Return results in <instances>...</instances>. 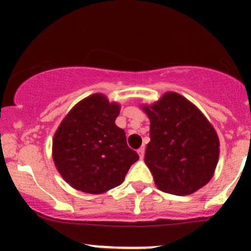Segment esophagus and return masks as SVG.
<instances>
[{
  "label": "esophagus",
  "instance_id": "34e87169",
  "mask_svg": "<svg viewBox=\"0 0 251 251\" xmlns=\"http://www.w3.org/2000/svg\"><path fill=\"white\" fill-rule=\"evenodd\" d=\"M137 153H138V155H140V158H141V159H143V158H144V148H143V147H141V148L138 149Z\"/></svg>",
  "mask_w": 251,
  "mask_h": 251
}]
</instances>
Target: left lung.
Here are the masks:
<instances>
[{
	"label": "left lung",
	"instance_id": "8db88e82",
	"mask_svg": "<svg viewBox=\"0 0 251 251\" xmlns=\"http://www.w3.org/2000/svg\"><path fill=\"white\" fill-rule=\"evenodd\" d=\"M144 161L160 191L187 196L211 179L219 160V137L201 110L175 92L151 107Z\"/></svg>",
	"mask_w": 251,
	"mask_h": 251
}]
</instances>
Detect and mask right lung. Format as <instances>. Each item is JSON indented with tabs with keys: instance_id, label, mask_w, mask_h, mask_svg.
I'll list each match as a JSON object with an SVG mask.
<instances>
[{
	"instance_id": "obj_1",
	"label": "right lung",
	"mask_w": 251,
	"mask_h": 251,
	"mask_svg": "<svg viewBox=\"0 0 251 251\" xmlns=\"http://www.w3.org/2000/svg\"><path fill=\"white\" fill-rule=\"evenodd\" d=\"M120 107L100 93L77 103L53 138V160L75 189L103 193L120 186L138 154L127 146L125 131L115 125Z\"/></svg>"
}]
</instances>
